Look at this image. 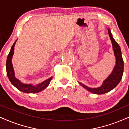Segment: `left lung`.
Instances as JSON below:
<instances>
[{"mask_svg":"<svg viewBox=\"0 0 129 129\" xmlns=\"http://www.w3.org/2000/svg\"><path fill=\"white\" fill-rule=\"evenodd\" d=\"M108 33L109 37L112 42V47L116 58V64L111 74L103 81V83L101 87L99 88H90L85 86V85L79 82L84 88L91 92L94 94H102L110 91L112 89L115 88L120 82L122 78L124 71V61L121 55V51L119 45L112 37L110 30L108 29Z\"/></svg>","mask_w":129,"mask_h":129,"instance_id":"left-lung-1","label":"left lung"}]
</instances>
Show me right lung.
<instances>
[{
    "label": "right lung",
    "mask_w": 129,
    "mask_h": 129,
    "mask_svg": "<svg viewBox=\"0 0 129 129\" xmlns=\"http://www.w3.org/2000/svg\"><path fill=\"white\" fill-rule=\"evenodd\" d=\"M16 41H17V40L15 41V42L14 43L12 47H11L10 52H9L8 55L7 57V60H6V73H7L9 81L16 88H18L20 91L24 92V93H36L42 91V90L48 87V85H49L50 81H51L52 78V77L50 78L47 79L45 81L38 84L36 86H33L31 84H26L22 83L18 79L15 78L13 66H12V57L14 54V46H15Z\"/></svg>",
    "instance_id": "1"
}]
</instances>
